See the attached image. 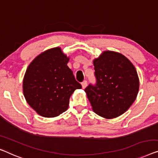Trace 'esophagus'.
Listing matches in <instances>:
<instances>
[{
  "instance_id": "34e87169",
  "label": "esophagus",
  "mask_w": 158,
  "mask_h": 158,
  "mask_svg": "<svg viewBox=\"0 0 158 158\" xmlns=\"http://www.w3.org/2000/svg\"><path fill=\"white\" fill-rule=\"evenodd\" d=\"M81 85H82V88H83V89H85L87 87V85H88V83H87L86 81H84L83 83H81Z\"/></svg>"
}]
</instances>
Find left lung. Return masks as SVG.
<instances>
[{
    "mask_svg": "<svg viewBox=\"0 0 158 158\" xmlns=\"http://www.w3.org/2000/svg\"><path fill=\"white\" fill-rule=\"evenodd\" d=\"M95 86L85 90L93 110L106 119L119 117L132 106L140 82L135 68L120 52L106 51L93 60Z\"/></svg>",
    "mask_w": 158,
    "mask_h": 158,
    "instance_id": "obj_1",
    "label": "left lung"
}]
</instances>
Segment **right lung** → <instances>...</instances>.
<instances>
[{
    "mask_svg": "<svg viewBox=\"0 0 158 158\" xmlns=\"http://www.w3.org/2000/svg\"><path fill=\"white\" fill-rule=\"evenodd\" d=\"M70 58L60 47L46 50L29 64L23 81V91L28 105L45 118L66 111L70 96L82 88L67 64Z\"/></svg>",
    "mask_w": 158,
    "mask_h": 158,
    "instance_id": "obj_1",
    "label": "right lung"
}]
</instances>
